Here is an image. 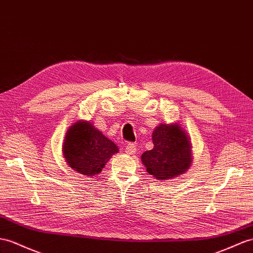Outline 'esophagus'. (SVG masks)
<instances>
[{
	"label": "esophagus",
	"instance_id": "obj_1",
	"mask_svg": "<svg viewBox=\"0 0 253 253\" xmlns=\"http://www.w3.org/2000/svg\"><path fill=\"white\" fill-rule=\"evenodd\" d=\"M125 152L128 155H132L137 152V147H135V145L133 143H127V145L125 146Z\"/></svg>",
	"mask_w": 253,
	"mask_h": 253
}]
</instances>
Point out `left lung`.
Masks as SVG:
<instances>
[{"label":"left lung","mask_w":253,"mask_h":253,"mask_svg":"<svg viewBox=\"0 0 253 253\" xmlns=\"http://www.w3.org/2000/svg\"><path fill=\"white\" fill-rule=\"evenodd\" d=\"M153 143V150L141 156L148 174L156 179L167 180L188 169L191 164V144L177 124L156 127Z\"/></svg>","instance_id":"1"}]
</instances>
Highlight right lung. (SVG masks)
<instances>
[{"label": "right lung", "instance_id": "add662e5", "mask_svg": "<svg viewBox=\"0 0 253 253\" xmlns=\"http://www.w3.org/2000/svg\"><path fill=\"white\" fill-rule=\"evenodd\" d=\"M64 157L75 171L93 176L101 172L119 147L88 122L71 126L64 142Z\"/></svg>", "mask_w": 253, "mask_h": 253}]
</instances>
